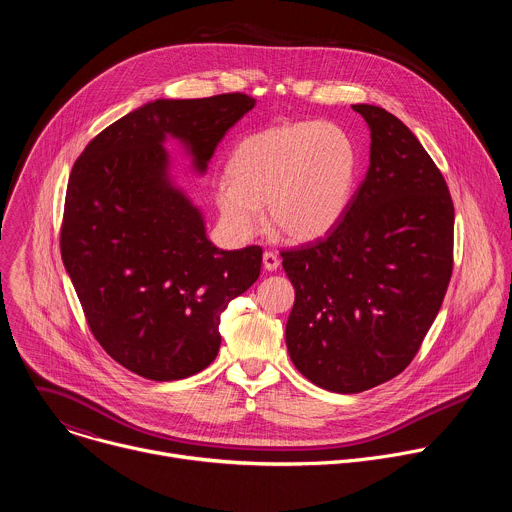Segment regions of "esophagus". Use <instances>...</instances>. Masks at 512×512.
I'll list each match as a JSON object with an SVG mask.
<instances>
[{
  "mask_svg": "<svg viewBox=\"0 0 512 512\" xmlns=\"http://www.w3.org/2000/svg\"><path fill=\"white\" fill-rule=\"evenodd\" d=\"M263 267H265L267 271H275V269L279 267V257H277V253L265 251V253H263Z\"/></svg>",
  "mask_w": 512,
  "mask_h": 512,
  "instance_id": "esophagus-1",
  "label": "esophagus"
}]
</instances>
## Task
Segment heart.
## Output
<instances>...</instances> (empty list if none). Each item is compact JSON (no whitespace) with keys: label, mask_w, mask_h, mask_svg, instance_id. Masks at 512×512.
I'll list each match as a JSON object with an SVG mask.
<instances>
[{"label":"heart","mask_w":512,"mask_h":512,"mask_svg":"<svg viewBox=\"0 0 512 512\" xmlns=\"http://www.w3.org/2000/svg\"><path fill=\"white\" fill-rule=\"evenodd\" d=\"M360 178L352 135L326 121L275 125L247 135L214 182V204L225 231L253 239L267 221L285 239L310 243L332 233L348 212Z\"/></svg>","instance_id":"heart-1"}]
</instances>
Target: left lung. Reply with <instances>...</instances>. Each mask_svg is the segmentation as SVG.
Returning a JSON list of instances; mask_svg holds the SVG:
<instances>
[{
    "label": "left lung",
    "mask_w": 512,
    "mask_h": 512,
    "mask_svg": "<svg viewBox=\"0 0 512 512\" xmlns=\"http://www.w3.org/2000/svg\"><path fill=\"white\" fill-rule=\"evenodd\" d=\"M371 129V164L338 227L283 251L296 302L291 362L332 393L373 389L407 369L442 308L454 263V204L411 129L352 105Z\"/></svg>",
    "instance_id": "8db88e82"
}]
</instances>
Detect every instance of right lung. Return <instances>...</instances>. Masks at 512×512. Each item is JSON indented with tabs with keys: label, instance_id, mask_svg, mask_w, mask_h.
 I'll return each mask as SVG.
<instances>
[{
	"label": "right lung",
	"instance_id": "obj_1",
	"mask_svg": "<svg viewBox=\"0 0 512 512\" xmlns=\"http://www.w3.org/2000/svg\"><path fill=\"white\" fill-rule=\"evenodd\" d=\"M255 99H158L103 129L72 166L60 253L97 342L127 371L178 381L221 348V314L261 273V249L214 247L170 174L168 137L204 174Z\"/></svg>",
	"mask_w": 512,
	"mask_h": 512
}]
</instances>
